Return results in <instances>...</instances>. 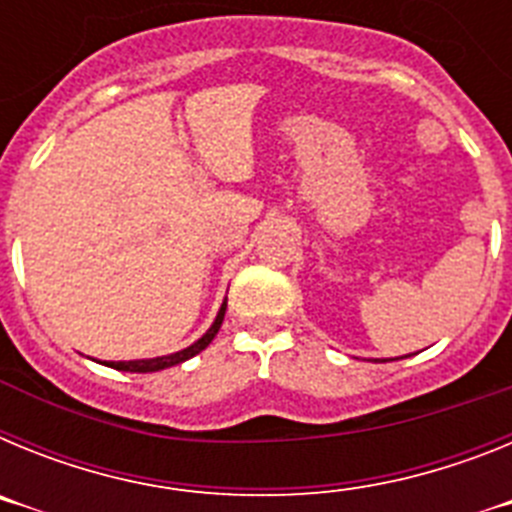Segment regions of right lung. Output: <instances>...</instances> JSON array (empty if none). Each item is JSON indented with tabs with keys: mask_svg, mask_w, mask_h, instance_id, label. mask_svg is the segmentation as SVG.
<instances>
[{
	"mask_svg": "<svg viewBox=\"0 0 512 512\" xmlns=\"http://www.w3.org/2000/svg\"><path fill=\"white\" fill-rule=\"evenodd\" d=\"M225 307H228V302H223V307H220V312H217L215 323L210 325V330H207L205 336L200 338L197 343H192L189 348H184V351H176V354H169V356H158V359H140V361H110L107 366H112V369H120V372H138V374H148V372H161V369H166V366H174V364H182V361L192 359V356H197L200 351H205L207 346L212 343V338L217 336V330H220V325H223V318H225Z\"/></svg>",
	"mask_w": 512,
	"mask_h": 512,
	"instance_id": "1",
	"label": "right lung"
}]
</instances>
